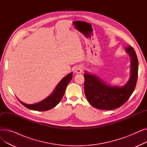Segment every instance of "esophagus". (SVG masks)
Wrapping results in <instances>:
<instances>
[{
	"instance_id": "obj_1",
	"label": "esophagus",
	"mask_w": 147,
	"mask_h": 147,
	"mask_svg": "<svg viewBox=\"0 0 147 147\" xmlns=\"http://www.w3.org/2000/svg\"><path fill=\"white\" fill-rule=\"evenodd\" d=\"M82 71H83V67L81 65H79L77 67H76V68L74 69V72L77 74L82 73Z\"/></svg>"
}]
</instances>
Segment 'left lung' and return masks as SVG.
<instances>
[{
	"instance_id": "left-lung-1",
	"label": "left lung",
	"mask_w": 147,
	"mask_h": 147,
	"mask_svg": "<svg viewBox=\"0 0 147 147\" xmlns=\"http://www.w3.org/2000/svg\"><path fill=\"white\" fill-rule=\"evenodd\" d=\"M130 58V77L123 86L111 85L95 74L84 71V93L89 102L96 109L110 110L124 104L135 88L138 73V61L136 52L132 46L125 48Z\"/></svg>"
}]
</instances>
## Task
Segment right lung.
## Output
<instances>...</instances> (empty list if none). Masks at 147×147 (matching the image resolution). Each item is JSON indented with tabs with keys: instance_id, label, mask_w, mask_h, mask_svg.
<instances>
[{
	"instance_id": "add662e5",
	"label": "right lung",
	"mask_w": 147,
	"mask_h": 147,
	"mask_svg": "<svg viewBox=\"0 0 147 147\" xmlns=\"http://www.w3.org/2000/svg\"><path fill=\"white\" fill-rule=\"evenodd\" d=\"M72 77V72L66 75L58 83L52 93L48 97H46L45 99L40 102L33 104H27L24 102H22L19 99H18L23 105L28 108L30 110L38 111L49 110L52 109V108L57 106L59 103L61 99L63 98L64 95L66 87L69 82L71 81Z\"/></svg>"
}]
</instances>
